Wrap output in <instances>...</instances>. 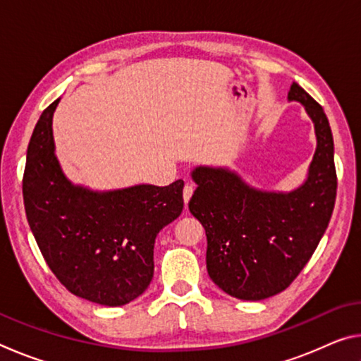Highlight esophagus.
<instances>
[{
  "label": "esophagus",
  "instance_id": "esophagus-1",
  "mask_svg": "<svg viewBox=\"0 0 361 361\" xmlns=\"http://www.w3.org/2000/svg\"><path fill=\"white\" fill-rule=\"evenodd\" d=\"M194 192V186L192 183H186L185 188H183V199H185V204L189 202V199H191V195Z\"/></svg>",
  "mask_w": 361,
  "mask_h": 361
}]
</instances>
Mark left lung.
Instances as JSON below:
<instances>
[{"instance_id":"obj_1","label":"left lung","mask_w":361,"mask_h":361,"mask_svg":"<svg viewBox=\"0 0 361 361\" xmlns=\"http://www.w3.org/2000/svg\"><path fill=\"white\" fill-rule=\"evenodd\" d=\"M290 102L302 103L314 121L317 149L307 180L291 192L248 186L228 169L195 167L189 212L207 234V271L224 293L261 301L288 288L325 234L334 209L331 127L323 108L293 82Z\"/></svg>"}]
</instances>
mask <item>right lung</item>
Listing matches in <instances>:
<instances>
[{
	"label": "right lung",
	"mask_w": 361,
	"mask_h": 361,
	"mask_svg": "<svg viewBox=\"0 0 361 361\" xmlns=\"http://www.w3.org/2000/svg\"><path fill=\"white\" fill-rule=\"evenodd\" d=\"M51 103L27 149L23 204L42 256L66 290L102 305H124L148 288L154 242L183 212V180L90 191L66 178L56 157Z\"/></svg>",
	"instance_id": "add662e5"
}]
</instances>
